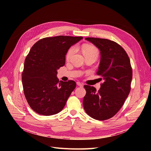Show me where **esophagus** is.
Returning a JSON list of instances; mask_svg holds the SVG:
<instances>
[{"label":"esophagus","instance_id":"obj_1","mask_svg":"<svg viewBox=\"0 0 151 151\" xmlns=\"http://www.w3.org/2000/svg\"><path fill=\"white\" fill-rule=\"evenodd\" d=\"M76 84H77V85H78V86H80V87H83V84L81 83H80V82H77Z\"/></svg>","mask_w":151,"mask_h":151}]
</instances>
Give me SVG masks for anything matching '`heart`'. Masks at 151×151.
Wrapping results in <instances>:
<instances>
[{
	"mask_svg": "<svg viewBox=\"0 0 151 151\" xmlns=\"http://www.w3.org/2000/svg\"><path fill=\"white\" fill-rule=\"evenodd\" d=\"M76 51V48L75 46L71 47L68 50L66 54V59L67 60H70L71 57L73 56V54L75 53ZM82 51L85 57L91 56V55H96L98 57L99 51L96 47L92 45H84L82 46Z\"/></svg>",
	"mask_w": 151,
	"mask_h": 151,
	"instance_id": "obj_1",
	"label": "heart"
}]
</instances>
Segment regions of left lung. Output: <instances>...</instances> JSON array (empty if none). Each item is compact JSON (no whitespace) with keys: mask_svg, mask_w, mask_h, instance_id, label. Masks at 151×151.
<instances>
[{"mask_svg":"<svg viewBox=\"0 0 151 151\" xmlns=\"http://www.w3.org/2000/svg\"><path fill=\"white\" fill-rule=\"evenodd\" d=\"M100 51L97 75L104 80L97 92L93 86H84L83 99L86 113L95 119L104 121L113 117L124 105L130 91L132 69L127 54L117 43L105 38H85Z\"/></svg>","mask_w":151,"mask_h":151,"instance_id":"left-lung-1","label":"left lung"}]
</instances>
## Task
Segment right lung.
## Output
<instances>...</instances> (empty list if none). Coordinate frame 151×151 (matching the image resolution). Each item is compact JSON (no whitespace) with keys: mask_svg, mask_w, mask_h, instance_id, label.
Masks as SVG:
<instances>
[{"mask_svg":"<svg viewBox=\"0 0 151 151\" xmlns=\"http://www.w3.org/2000/svg\"><path fill=\"white\" fill-rule=\"evenodd\" d=\"M83 38L63 35L46 37L31 47L25 59L22 81L26 99L37 113L51 116L65 106L76 83L59 81L58 70L65 65L70 47Z\"/></svg>","mask_w":151,"mask_h":151,"instance_id":"add662e5","label":"right lung"}]
</instances>
